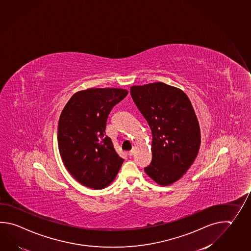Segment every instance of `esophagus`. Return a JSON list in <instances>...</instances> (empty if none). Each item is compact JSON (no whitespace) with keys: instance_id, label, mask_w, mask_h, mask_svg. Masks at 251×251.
Returning <instances> with one entry per match:
<instances>
[{"instance_id":"34e87169","label":"esophagus","mask_w":251,"mask_h":251,"mask_svg":"<svg viewBox=\"0 0 251 251\" xmlns=\"http://www.w3.org/2000/svg\"><path fill=\"white\" fill-rule=\"evenodd\" d=\"M134 152H135V149H131L130 151H128V155H129V156L133 155Z\"/></svg>"}]
</instances>
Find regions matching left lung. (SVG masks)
Wrapping results in <instances>:
<instances>
[{
  "label": "left lung",
  "mask_w": 251,
  "mask_h": 251,
  "mask_svg": "<svg viewBox=\"0 0 251 251\" xmlns=\"http://www.w3.org/2000/svg\"><path fill=\"white\" fill-rule=\"evenodd\" d=\"M130 95L152 131V162L145 172L162 186L187 173L200 150V128L189 98L162 82L130 87Z\"/></svg>",
  "instance_id": "left-lung-1"
}]
</instances>
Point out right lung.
I'll use <instances>...</instances> for the list:
<instances>
[{
    "instance_id": "right-lung-1",
    "label": "right lung",
    "mask_w": 251,
    "mask_h": 251,
    "mask_svg": "<svg viewBox=\"0 0 251 251\" xmlns=\"http://www.w3.org/2000/svg\"><path fill=\"white\" fill-rule=\"evenodd\" d=\"M128 95L122 88H88L75 93L58 123V147L69 173L80 184L106 188L115 179L123 160L105 135L108 115Z\"/></svg>"
}]
</instances>
